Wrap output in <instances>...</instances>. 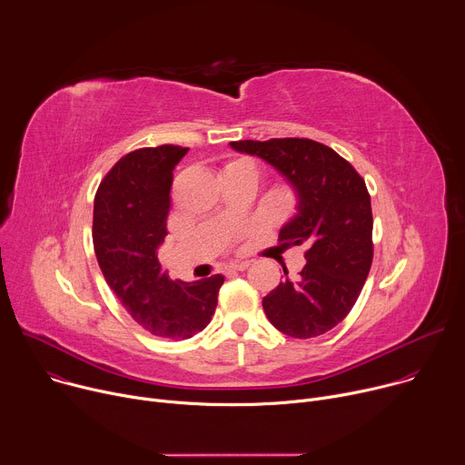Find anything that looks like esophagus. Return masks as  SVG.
I'll list each match as a JSON object with an SVG mask.
<instances>
[{
    "instance_id": "34e87169",
    "label": "esophagus",
    "mask_w": 465,
    "mask_h": 465,
    "mask_svg": "<svg viewBox=\"0 0 465 465\" xmlns=\"http://www.w3.org/2000/svg\"><path fill=\"white\" fill-rule=\"evenodd\" d=\"M248 269V261H235L226 267V272H241Z\"/></svg>"
}]
</instances>
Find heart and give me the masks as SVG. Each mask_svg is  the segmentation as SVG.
Wrapping results in <instances>:
<instances>
[{
	"label": "heart",
	"instance_id": "heart-1",
	"mask_svg": "<svg viewBox=\"0 0 465 465\" xmlns=\"http://www.w3.org/2000/svg\"><path fill=\"white\" fill-rule=\"evenodd\" d=\"M242 162H246V160H237V162H233V163H242ZM228 165H232V163H228Z\"/></svg>",
	"mask_w": 465,
	"mask_h": 465
}]
</instances>
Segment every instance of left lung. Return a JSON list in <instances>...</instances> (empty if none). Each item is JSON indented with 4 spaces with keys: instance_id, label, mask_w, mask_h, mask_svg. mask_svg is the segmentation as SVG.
<instances>
[{
    "instance_id": "1",
    "label": "left lung",
    "mask_w": 465,
    "mask_h": 465,
    "mask_svg": "<svg viewBox=\"0 0 465 465\" xmlns=\"http://www.w3.org/2000/svg\"><path fill=\"white\" fill-rule=\"evenodd\" d=\"M230 145L271 163L292 185L296 215L280 230V241L309 246L300 276L262 298L267 318L292 339L327 333L353 309L371 267L373 217L362 176L333 149L307 138Z\"/></svg>"
}]
</instances>
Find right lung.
Listing matches in <instances>:
<instances>
[{
    "mask_svg": "<svg viewBox=\"0 0 465 465\" xmlns=\"http://www.w3.org/2000/svg\"><path fill=\"white\" fill-rule=\"evenodd\" d=\"M187 151L160 145L128 153L108 171L94 203V248L108 287L142 327L169 341L191 339L212 322L224 283L221 274L173 282L158 261L173 171Z\"/></svg>",
    "mask_w": 465,
    "mask_h": 465,
    "instance_id": "add662e5",
    "label": "right lung"
}]
</instances>
